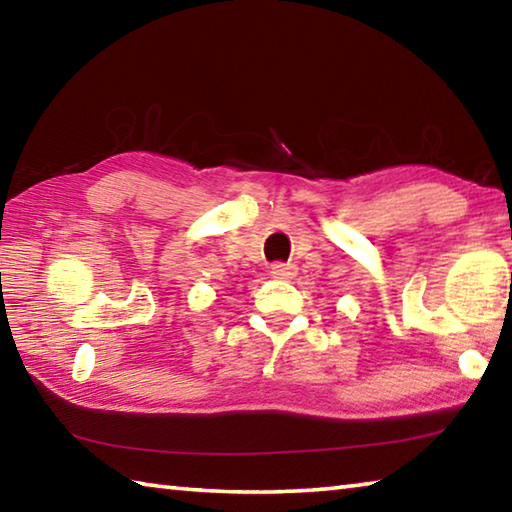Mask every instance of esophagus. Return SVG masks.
<instances>
[{"mask_svg": "<svg viewBox=\"0 0 512 512\" xmlns=\"http://www.w3.org/2000/svg\"><path fill=\"white\" fill-rule=\"evenodd\" d=\"M271 275L273 277H280V280H287V277L293 275V266L291 264L275 262V264H271Z\"/></svg>", "mask_w": 512, "mask_h": 512, "instance_id": "1", "label": "esophagus"}]
</instances>
